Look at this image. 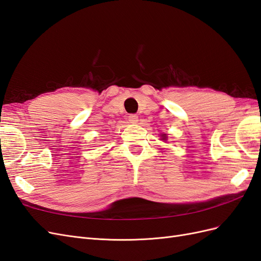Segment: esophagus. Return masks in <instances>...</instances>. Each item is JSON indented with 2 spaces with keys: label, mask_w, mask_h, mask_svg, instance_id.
Returning <instances> with one entry per match:
<instances>
[{
  "label": "esophagus",
  "mask_w": 261,
  "mask_h": 261,
  "mask_svg": "<svg viewBox=\"0 0 261 261\" xmlns=\"http://www.w3.org/2000/svg\"><path fill=\"white\" fill-rule=\"evenodd\" d=\"M128 121H129L130 123H133V124H135V123L138 122V116H137L136 114H129Z\"/></svg>",
  "instance_id": "1"
}]
</instances>
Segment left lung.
Here are the masks:
<instances>
[{
  "mask_svg": "<svg viewBox=\"0 0 261 261\" xmlns=\"http://www.w3.org/2000/svg\"><path fill=\"white\" fill-rule=\"evenodd\" d=\"M164 137H165V136H164ZM162 139H165V138H162Z\"/></svg>",
  "mask_w": 261,
  "mask_h": 261,
  "instance_id": "obj_1",
  "label": "left lung"
}]
</instances>
